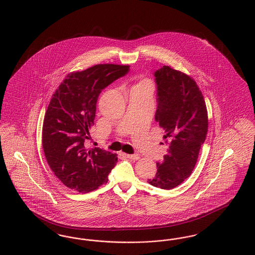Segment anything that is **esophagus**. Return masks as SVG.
Returning a JSON list of instances; mask_svg holds the SVG:
<instances>
[{
  "instance_id": "esophagus-1",
  "label": "esophagus",
  "mask_w": 255,
  "mask_h": 255,
  "mask_svg": "<svg viewBox=\"0 0 255 255\" xmlns=\"http://www.w3.org/2000/svg\"><path fill=\"white\" fill-rule=\"evenodd\" d=\"M125 156H126V158H129V159H131V160H137V159L139 158V156H138L137 154H133V155L127 154V155H125Z\"/></svg>"
}]
</instances>
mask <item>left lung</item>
Wrapping results in <instances>:
<instances>
[{"label":"left lung","mask_w":255,"mask_h":255,"mask_svg":"<svg viewBox=\"0 0 255 255\" xmlns=\"http://www.w3.org/2000/svg\"><path fill=\"white\" fill-rule=\"evenodd\" d=\"M157 84L156 122L165 131L167 154L157 162V173L148 182L173 189L194 169L205 142L208 121L202 92L190 76L163 66L154 73Z\"/></svg>","instance_id":"8db88e82"}]
</instances>
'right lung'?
Returning <instances> with one entry per match:
<instances>
[{"label": "right lung", "mask_w": 255, "mask_h": 255, "mask_svg": "<svg viewBox=\"0 0 255 255\" xmlns=\"http://www.w3.org/2000/svg\"><path fill=\"white\" fill-rule=\"evenodd\" d=\"M129 66L99 64L66 76L52 95L45 115L42 144L50 169L67 187L90 192L107 182L116 154L88 149L100 93L129 73Z\"/></svg>", "instance_id": "obj_1"}]
</instances>
